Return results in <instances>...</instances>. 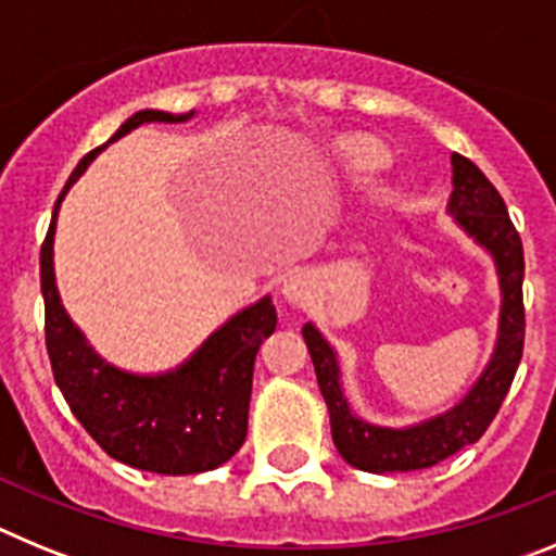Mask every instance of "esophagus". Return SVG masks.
I'll return each instance as SVG.
<instances>
[{"instance_id": "obj_1", "label": "esophagus", "mask_w": 556, "mask_h": 556, "mask_svg": "<svg viewBox=\"0 0 556 556\" xmlns=\"http://www.w3.org/2000/svg\"><path fill=\"white\" fill-rule=\"evenodd\" d=\"M314 292H317V283H314L312 275L303 273V269H294L281 287V294L292 303V306H308V303L314 301Z\"/></svg>"}]
</instances>
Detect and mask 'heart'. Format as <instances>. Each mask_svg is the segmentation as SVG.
<instances>
[{
  "instance_id": "heart-1",
  "label": "heart",
  "mask_w": 556,
  "mask_h": 556,
  "mask_svg": "<svg viewBox=\"0 0 556 556\" xmlns=\"http://www.w3.org/2000/svg\"><path fill=\"white\" fill-rule=\"evenodd\" d=\"M345 161L356 172H372L387 161V150L372 139H351L342 144Z\"/></svg>"
}]
</instances>
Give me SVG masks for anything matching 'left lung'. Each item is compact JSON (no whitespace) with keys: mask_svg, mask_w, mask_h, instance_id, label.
Segmentation results:
<instances>
[{"mask_svg":"<svg viewBox=\"0 0 556 556\" xmlns=\"http://www.w3.org/2000/svg\"><path fill=\"white\" fill-rule=\"evenodd\" d=\"M454 191L448 200V214L459 223V228L473 242L481 244L493 255L498 269L501 287V317L498 342L490 358L488 370L462 397L454 409L437 415L409 429H384L358 420L348 406L339 384L337 353L328 345L323 333L306 323L303 339L312 353L317 384L326 397L328 415H331V437L337 451L348 465L367 473H406V470H424L448 459L451 454L465 445L476 443L493 417L498 415L515 370L523 356V333H527V314H523V244L507 214V205L495 191V186L484 178V172L454 152Z\"/></svg>","mask_w":556,"mask_h":556,"instance_id":"1","label":"left lung"}]
</instances>
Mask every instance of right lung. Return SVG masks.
<instances>
[{"label": "right lung", "instance_id": "1", "mask_svg": "<svg viewBox=\"0 0 556 556\" xmlns=\"http://www.w3.org/2000/svg\"><path fill=\"white\" fill-rule=\"evenodd\" d=\"M191 113H132L113 132L111 141L122 139L144 122H186ZM108 144L88 152L72 172L41 244L43 333L52 376L72 415L113 459L164 476L214 470L242 448L248 437L255 353L278 326V314L273 301L262 298L211 333L178 370L161 376H132L97 356L61 303L52 267V242L58 208L66 191Z\"/></svg>", "mask_w": 556, "mask_h": 556}]
</instances>
